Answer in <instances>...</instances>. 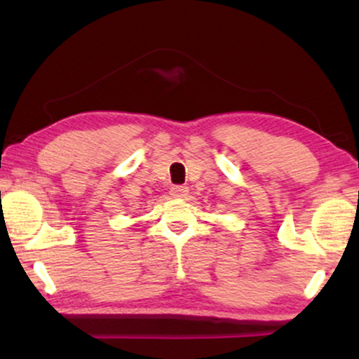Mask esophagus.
I'll list each match as a JSON object with an SVG mask.
<instances>
[{
    "mask_svg": "<svg viewBox=\"0 0 359 359\" xmlns=\"http://www.w3.org/2000/svg\"><path fill=\"white\" fill-rule=\"evenodd\" d=\"M189 194V189L184 187V185H175V187L170 189V196L177 197V199H182Z\"/></svg>",
    "mask_w": 359,
    "mask_h": 359,
    "instance_id": "34e87169",
    "label": "esophagus"
}]
</instances>
